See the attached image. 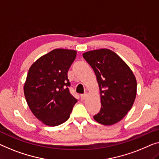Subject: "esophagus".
Masks as SVG:
<instances>
[{"mask_svg": "<svg viewBox=\"0 0 159 159\" xmlns=\"http://www.w3.org/2000/svg\"><path fill=\"white\" fill-rule=\"evenodd\" d=\"M87 96H88V94L84 93V94H83V95H81V96H80V98H81L82 100H85V99L86 98Z\"/></svg>", "mask_w": 159, "mask_h": 159, "instance_id": "esophagus-1", "label": "esophagus"}]
</instances>
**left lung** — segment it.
Returning a JSON list of instances; mask_svg holds the SVG:
<instances>
[{"label":"left lung","instance_id":"obj_1","mask_svg":"<svg viewBox=\"0 0 159 159\" xmlns=\"http://www.w3.org/2000/svg\"><path fill=\"white\" fill-rule=\"evenodd\" d=\"M83 56L93 68L100 91L101 107L94 120L104 125L116 124L134 105L137 93L134 73L119 56L109 49L87 51Z\"/></svg>","mask_w":159,"mask_h":159}]
</instances>
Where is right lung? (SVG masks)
Segmentation results:
<instances>
[{
    "instance_id": "add662e5",
    "label": "right lung",
    "mask_w": 159,
    "mask_h": 159,
    "mask_svg": "<svg viewBox=\"0 0 159 159\" xmlns=\"http://www.w3.org/2000/svg\"><path fill=\"white\" fill-rule=\"evenodd\" d=\"M75 50L56 48L33 63L23 91L28 106L43 124L56 126L70 117L77 102L68 86V71L76 57Z\"/></svg>"
}]
</instances>
